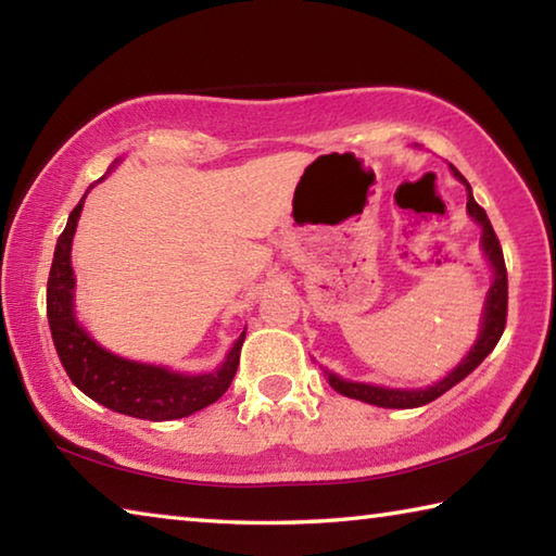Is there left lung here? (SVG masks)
Returning <instances> with one entry per match:
<instances>
[{
	"mask_svg": "<svg viewBox=\"0 0 556 556\" xmlns=\"http://www.w3.org/2000/svg\"><path fill=\"white\" fill-rule=\"evenodd\" d=\"M451 172L458 178L460 184L466 186L468 191V203L466 211L470 218H473L478 225H481V248L485 252L488 262L493 267V285L488 289L485 296V306H483V321H481V333H478V341L470 348L468 355L460 361L454 370H451L444 380H439L434 384H429L425 390H394V388H380V384H365V382H351V380H341L338 375L326 370L328 384L336 392L345 394V397L368 402V404H378V407H388V409H412V407H421V404L434 402L441 397L446 390L454 388L466 375L473 372L478 365L485 361V355L493 351L501 341V336L505 331V318H507V269H505V260H503V248L501 240L493 230L491 220H488L485 211L476 203L473 191H470V184L464 178V174L458 172L454 164H448Z\"/></svg>",
	"mask_w": 556,
	"mask_h": 556,
	"instance_id": "1",
	"label": "left lung"
}]
</instances>
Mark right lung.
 Listing matches in <instances>:
<instances>
[{"mask_svg": "<svg viewBox=\"0 0 556 556\" xmlns=\"http://www.w3.org/2000/svg\"><path fill=\"white\" fill-rule=\"evenodd\" d=\"M86 195L71 211L65 230L55 242L49 287H46V314H49L53 345L68 378L75 388L86 392L90 400L100 402L102 407L149 421L181 419L218 402L238 372L244 331L232 343L218 370L186 375L168 370L164 365H147L110 353L75 321L71 248Z\"/></svg>", "mask_w": 556, "mask_h": 556, "instance_id": "1", "label": "right lung"}]
</instances>
